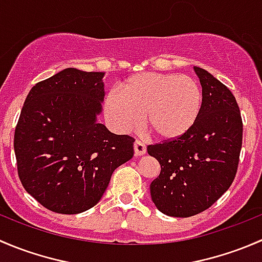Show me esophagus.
<instances>
[{
  "label": "esophagus",
  "instance_id": "34e87169",
  "mask_svg": "<svg viewBox=\"0 0 262 262\" xmlns=\"http://www.w3.org/2000/svg\"><path fill=\"white\" fill-rule=\"evenodd\" d=\"M134 153L137 156H143L146 153V146H144L143 142L136 141L134 142Z\"/></svg>",
  "mask_w": 262,
  "mask_h": 262
}]
</instances>
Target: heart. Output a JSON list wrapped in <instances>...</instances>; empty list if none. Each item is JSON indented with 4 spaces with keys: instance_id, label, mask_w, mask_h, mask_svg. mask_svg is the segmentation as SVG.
Returning a JSON list of instances; mask_svg holds the SVG:
<instances>
[{
    "instance_id": "b5f03b06",
    "label": "heart",
    "mask_w": 262,
    "mask_h": 262,
    "mask_svg": "<svg viewBox=\"0 0 262 262\" xmlns=\"http://www.w3.org/2000/svg\"><path fill=\"white\" fill-rule=\"evenodd\" d=\"M203 106L199 83L178 73L143 72L128 78L104 102L105 118L118 133L144 123L161 141H175L189 133Z\"/></svg>"
}]
</instances>
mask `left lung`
<instances>
[{
	"mask_svg": "<svg viewBox=\"0 0 262 262\" xmlns=\"http://www.w3.org/2000/svg\"><path fill=\"white\" fill-rule=\"evenodd\" d=\"M203 106L191 130L181 138L148 146L161 165L150 198L161 213L178 218L204 212L229 189L238 167L242 119L233 94L203 68Z\"/></svg>",
	"mask_w": 262,
	"mask_h": 262,
	"instance_id": "8db88e82",
	"label": "left lung"
}]
</instances>
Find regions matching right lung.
<instances>
[{
  "label": "right lung",
  "mask_w": 262,
  "mask_h": 262,
  "mask_svg": "<svg viewBox=\"0 0 262 262\" xmlns=\"http://www.w3.org/2000/svg\"><path fill=\"white\" fill-rule=\"evenodd\" d=\"M104 72L66 68L36 83L25 100L14 148L24 189L43 207L78 214L100 202L134 139L97 121Z\"/></svg>",
  "instance_id": "right-lung-1"
}]
</instances>
